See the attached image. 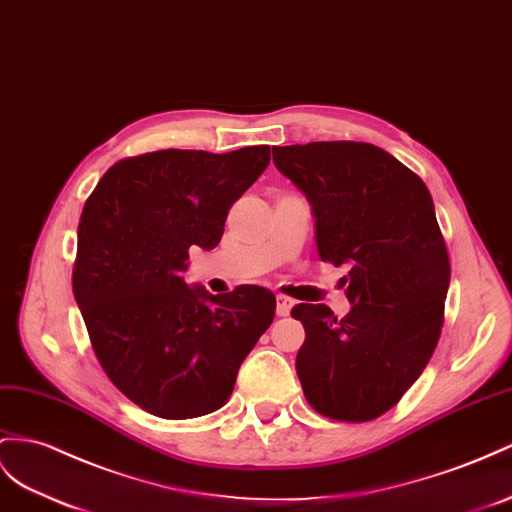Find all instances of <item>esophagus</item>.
I'll list each match as a JSON object with an SVG mask.
<instances>
[{
	"mask_svg": "<svg viewBox=\"0 0 512 512\" xmlns=\"http://www.w3.org/2000/svg\"><path fill=\"white\" fill-rule=\"evenodd\" d=\"M292 307H294V300L292 298H287V296H277V316H281V318H285V316H290V311H292Z\"/></svg>",
	"mask_w": 512,
	"mask_h": 512,
	"instance_id": "obj_1",
	"label": "esophagus"
}]
</instances>
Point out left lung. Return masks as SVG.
Segmentation results:
<instances>
[{"mask_svg":"<svg viewBox=\"0 0 512 512\" xmlns=\"http://www.w3.org/2000/svg\"><path fill=\"white\" fill-rule=\"evenodd\" d=\"M274 166L307 196L322 261L348 264L352 309L296 305L305 326L296 372L307 402L342 422L389 411L439 342L450 259L435 205L413 170L368 142L272 149Z\"/></svg>","mask_w":512,"mask_h":512,"instance_id":"1","label":"left lung"}]
</instances>
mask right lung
Returning <instances> with one entry per match:
<instances>
[{
    "mask_svg": "<svg viewBox=\"0 0 512 512\" xmlns=\"http://www.w3.org/2000/svg\"><path fill=\"white\" fill-rule=\"evenodd\" d=\"M270 164V147L166 149L116 162L77 227L73 294L103 372L151 415L220 409L277 298L240 285L209 294L183 281L190 248L209 251L231 205Z\"/></svg>",
    "mask_w": 512,
    "mask_h": 512,
    "instance_id": "obj_1",
    "label": "right lung"
}]
</instances>
